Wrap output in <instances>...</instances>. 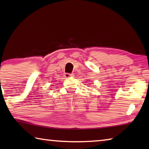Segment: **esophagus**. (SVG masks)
<instances>
[{
  "label": "esophagus",
  "instance_id": "1",
  "mask_svg": "<svg viewBox=\"0 0 149 149\" xmlns=\"http://www.w3.org/2000/svg\"><path fill=\"white\" fill-rule=\"evenodd\" d=\"M73 76H74V74H68V73H66V74H64V77L65 78H69Z\"/></svg>",
  "mask_w": 149,
  "mask_h": 149
}]
</instances>
